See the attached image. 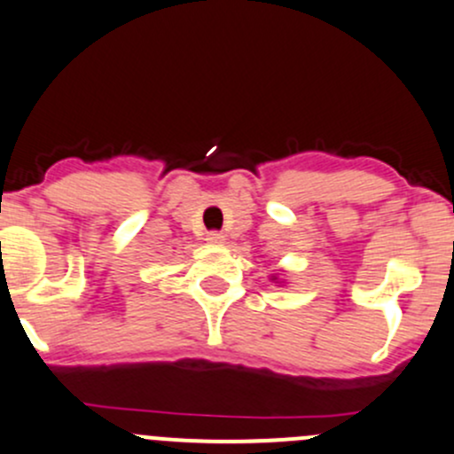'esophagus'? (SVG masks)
Here are the masks:
<instances>
[{
  "mask_svg": "<svg viewBox=\"0 0 454 454\" xmlns=\"http://www.w3.org/2000/svg\"><path fill=\"white\" fill-rule=\"evenodd\" d=\"M206 241H208L210 246H223L226 237H223L222 232H208V235H206Z\"/></svg>",
  "mask_w": 454,
  "mask_h": 454,
  "instance_id": "esophagus-1",
  "label": "esophagus"
}]
</instances>
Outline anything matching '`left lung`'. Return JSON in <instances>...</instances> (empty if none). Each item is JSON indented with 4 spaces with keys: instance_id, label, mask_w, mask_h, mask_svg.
Returning a JSON list of instances; mask_svg holds the SVG:
<instances>
[{
    "instance_id": "1",
    "label": "left lung",
    "mask_w": 454,
    "mask_h": 454,
    "mask_svg": "<svg viewBox=\"0 0 454 454\" xmlns=\"http://www.w3.org/2000/svg\"><path fill=\"white\" fill-rule=\"evenodd\" d=\"M270 281H272V283H283V281H278V277H272V278H270Z\"/></svg>"
}]
</instances>
